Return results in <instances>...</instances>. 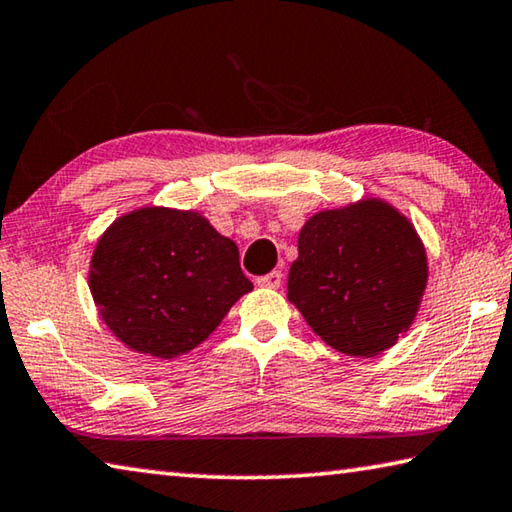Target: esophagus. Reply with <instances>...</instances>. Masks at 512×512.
Listing matches in <instances>:
<instances>
[{
	"mask_svg": "<svg viewBox=\"0 0 512 512\" xmlns=\"http://www.w3.org/2000/svg\"><path fill=\"white\" fill-rule=\"evenodd\" d=\"M282 280H284L282 271H271L268 275L257 277V284H259V287H266V289H280Z\"/></svg>",
	"mask_w": 512,
	"mask_h": 512,
	"instance_id": "obj_1",
	"label": "esophagus"
}]
</instances>
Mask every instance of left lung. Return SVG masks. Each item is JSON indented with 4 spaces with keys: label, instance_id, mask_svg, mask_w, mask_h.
Listing matches in <instances>:
<instances>
[{
    "label": "left lung",
    "instance_id": "left-lung-1",
    "mask_svg": "<svg viewBox=\"0 0 512 512\" xmlns=\"http://www.w3.org/2000/svg\"><path fill=\"white\" fill-rule=\"evenodd\" d=\"M427 277L413 223L381 198H363L302 225L287 298L334 350L375 357L411 327Z\"/></svg>",
    "mask_w": 512,
    "mask_h": 512
}]
</instances>
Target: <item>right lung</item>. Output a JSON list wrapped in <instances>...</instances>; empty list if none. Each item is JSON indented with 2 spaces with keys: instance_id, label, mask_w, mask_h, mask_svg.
<instances>
[{
  "instance_id": "1",
  "label": "right lung",
  "mask_w": 512,
  "mask_h": 512,
  "mask_svg": "<svg viewBox=\"0 0 512 512\" xmlns=\"http://www.w3.org/2000/svg\"><path fill=\"white\" fill-rule=\"evenodd\" d=\"M90 291L112 334L155 359L180 357L253 291L239 248L192 210L140 207L103 232Z\"/></svg>"
}]
</instances>
